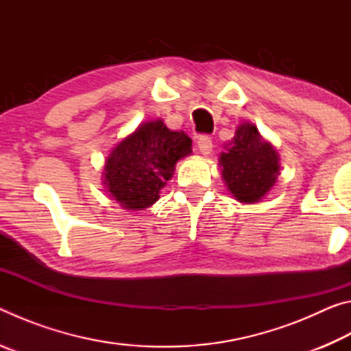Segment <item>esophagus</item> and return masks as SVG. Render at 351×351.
I'll use <instances>...</instances> for the list:
<instances>
[{"mask_svg": "<svg viewBox=\"0 0 351 351\" xmlns=\"http://www.w3.org/2000/svg\"><path fill=\"white\" fill-rule=\"evenodd\" d=\"M198 150L201 152V154H204V156H209V154L212 153V138L210 136H207V134H203V136H199L198 138Z\"/></svg>", "mask_w": 351, "mask_h": 351, "instance_id": "34e87169", "label": "esophagus"}]
</instances>
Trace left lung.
<instances>
[{"instance_id":"1","label":"left lung","mask_w":351,"mask_h":351,"mask_svg":"<svg viewBox=\"0 0 351 351\" xmlns=\"http://www.w3.org/2000/svg\"><path fill=\"white\" fill-rule=\"evenodd\" d=\"M219 162L228 189L241 203H257L269 192L280 173L276 150L261 139L252 123H241L237 128Z\"/></svg>"}]
</instances>
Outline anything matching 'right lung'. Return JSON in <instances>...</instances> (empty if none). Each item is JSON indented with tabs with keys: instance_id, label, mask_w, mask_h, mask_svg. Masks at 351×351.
<instances>
[{
	"instance_id": "add662e5",
	"label": "right lung",
	"mask_w": 351,
	"mask_h": 351,
	"mask_svg": "<svg viewBox=\"0 0 351 351\" xmlns=\"http://www.w3.org/2000/svg\"><path fill=\"white\" fill-rule=\"evenodd\" d=\"M190 153L186 133L170 132L162 121L147 122L112 148L105 164L106 189L125 209H145L159 199L178 159Z\"/></svg>"
}]
</instances>
